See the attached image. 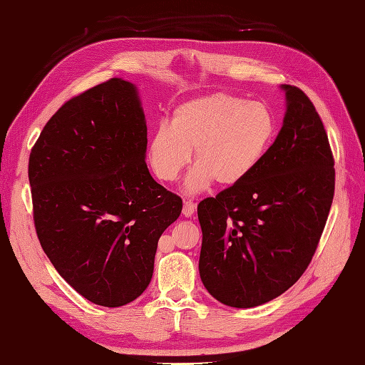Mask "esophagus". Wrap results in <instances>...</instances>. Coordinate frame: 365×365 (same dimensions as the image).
Masks as SVG:
<instances>
[{
    "mask_svg": "<svg viewBox=\"0 0 365 365\" xmlns=\"http://www.w3.org/2000/svg\"><path fill=\"white\" fill-rule=\"evenodd\" d=\"M195 209H197V206H195V203H193V201H184V206H182V215L184 217H192L193 214H195Z\"/></svg>",
    "mask_w": 365,
    "mask_h": 365,
    "instance_id": "1",
    "label": "esophagus"
}]
</instances>
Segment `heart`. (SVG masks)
<instances>
[{
  "mask_svg": "<svg viewBox=\"0 0 365 365\" xmlns=\"http://www.w3.org/2000/svg\"><path fill=\"white\" fill-rule=\"evenodd\" d=\"M274 117L261 103L230 93H210L178 106L168 125H159L148 142L150 167L160 181H175L192 159L197 165L185 180V192L210 184L231 187L261 164L274 137Z\"/></svg>",
  "mask_w": 365,
  "mask_h": 365,
  "instance_id": "heart-1",
  "label": "heart"
}]
</instances>
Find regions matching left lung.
Instances as JSON below:
<instances>
[{
  "mask_svg": "<svg viewBox=\"0 0 365 365\" xmlns=\"http://www.w3.org/2000/svg\"><path fill=\"white\" fill-rule=\"evenodd\" d=\"M261 164L244 181L198 205L203 231L200 277L231 307L284 294L309 265L334 197V158L322 118L295 86Z\"/></svg>",
  "mask_w": 365,
  "mask_h": 365,
  "instance_id": "left-lung-1",
  "label": "left lung"
}]
</instances>
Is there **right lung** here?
<instances>
[{"mask_svg":"<svg viewBox=\"0 0 365 365\" xmlns=\"http://www.w3.org/2000/svg\"><path fill=\"white\" fill-rule=\"evenodd\" d=\"M147 121L121 78L68 100L31 150L36 232L61 277L88 302L118 307L148 287L158 240L182 200L148 172Z\"/></svg>","mask_w":365,"mask_h":365,"instance_id":"1","label":"right lung"}]
</instances>
